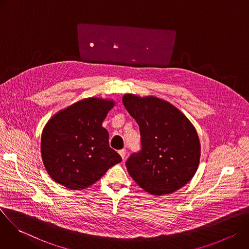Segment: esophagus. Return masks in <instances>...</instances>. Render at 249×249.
I'll return each instance as SVG.
<instances>
[{"label": "esophagus", "mask_w": 249, "mask_h": 249, "mask_svg": "<svg viewBox=\"0 0 249 249\" xmlns=\"http://www.w3.org/2000/svg\"><path fill=\"white\" fill-rule=\"evenodd\" d=\"M118 153H119V155L121 156V158L124 160V158H125V156H126V150H125V149H122V150H120Z\"/></svg>", "instance_id": "34e87169"}]
</instances>
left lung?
I'll return each mask as SVG.
<instances>
[{"label":"left lung","instance_id":"8db88e82","mask_svg":"<svg viewBox=\"0 0 249 249\" xmlns=\"http://www.w3.org/2000/svg\"><path fill=\"white\" fill-rule=\"evenodd\" d=\"M140 127L141 149L126 161L132 178L153 195L169 194L191 180L200 160V143L189 120L170 103L156 97L123 96Z\"/></svg>","mask_w":249,"mask_h":249}]
</instances>
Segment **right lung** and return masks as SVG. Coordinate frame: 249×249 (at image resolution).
<instances>
[{
	"mask_svg": "<svg viewBox=\"0 0 249 249\" xmlns=\"http://www.w3.org/2000/svg\"><path fill=\"white\" fill-rule=\"evenodd\" d=\"M114 103L87 98L52 117L41 136V156L51 178L69 189L81 190L96 182L122 160L109 147L102 122Z\"/></svg>",
	"mask_w": 249,
	"mask_h": 249,
	"instance_id": "add662e5",
	"label": "right lung"
}]
</instances>
